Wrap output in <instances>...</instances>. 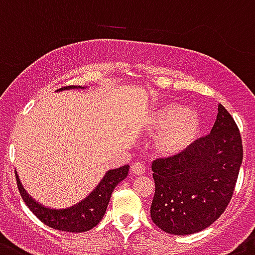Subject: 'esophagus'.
Returning <instances> with one entry per match:
<instances>
[{
  "instance_id": "obj_1",
  "label": "esophagus",
  "mask_w": 255,
  "mask_h": 255,
  "mask_svg": "<svg viewBox=\"0 0 255 255\" xmlns=\"http://www.w3.org/2000/svg\"><path fill=\"white\" fill-rule=\"evenodd\" d=\"M131 172L134 175H142L145 172V166L140 162L131 164Z\"/></svg>"
}]
</instances>
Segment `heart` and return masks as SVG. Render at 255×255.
I'll list each match as a JSON object with an SVG mask.
<instances>
[{"mask_svg":"<svg viewBox=\"0 0 255 255\" xmlns=\"http://www.w3.org/2000/svg\"><path fill=\"white\" fill-rule=\"evenodd\" d=\"M201 128V115L177 102H168L157 108L146 122L147 131L160 132L155 140V147L163 157L184 153L200 134Z\"/></svg>","mask_w":255,"mask_h":255,"instance_id":"heart-1","label":"heart"}]
</instances>
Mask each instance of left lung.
<instances>
[{
	"instance_id": "left-lung-1",
	"label": "left lung",
	"mask_w": 255,
	"mask_h": 255,
	"mask_svg": "<svg viewBox=\"0 0 255 255\" xmlns=\"http://www.w3.org/2000/svg\"><path fill=\"white\" fill-rule=\"evenodd\" d=\"M241 163L240 131L219 104L210 133L184 153L151 164L155 183L151 220L164 232L180 236L211 226L230 204Z\"/></svg>"
}]
</instances>
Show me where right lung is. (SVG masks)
Wrapping results in <instances>:
<instances>
[{
	"instance_id": "right-lung-1",
	"label": "right lung",
	"mask_w": 255,
	"mask_h": 255,
	"mask_svg": "<svg viewBox=\"0 0 255 255\" xmlns=\"http://www.w3.org/2000/svg\"><path fill=\"white\" fill-rule=\"evenodd\" d=\"M80 88L84 89V87H80V85H70V87L61 88L59 91L80 89ZM128 170H129L128 164L115 168V170H109L102 177V180L98 183L97 187L92 190L84 200L74 206L67 207V209H50V207L36 202L23 188L18 174H16V170H15V176H16L19 193L22 196L24 204L42 223L58 231L87 232L101 222L106 213V209H108L113 190L118 184L127 177Z\"/></svg>"
}]
</instances>
